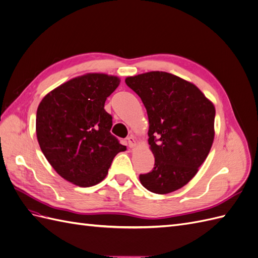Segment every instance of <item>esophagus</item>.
I'll use <instances>...</instances> for the list:
<instances>
[{
	"label": "esophagus",
	"mask_w": 258,
	"mask_h": 258,
	"mask_svg": "<svg viewBox=\"0 0 258 258\" xmlns=\"http://www.w3.org/2000/svg\"><path fill=\"white\" fill-rule=\"evenodd\" d=\"M127 141H128V145H129L130 148H134L137 145V140H136V138L134 136H130L127 139Z\"/></svg>",
	"instance_id": "1"
}]
</instances>
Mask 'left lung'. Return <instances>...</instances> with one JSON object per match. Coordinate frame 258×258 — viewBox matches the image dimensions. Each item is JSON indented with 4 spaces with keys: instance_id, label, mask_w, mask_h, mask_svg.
<instances>
[{
    "instance_id": "1",
    "label": "left lung",
    "mask_w": 258,
    "mask_h": 258,
    "mask_svg": "<svg viewBox=\"0 0 258 258\" xmlns=\"http://www.w3.org/2000/svg\"><path fill=\"white\" fill-rule=\"evenodd\" d=\"M148 116V144L154 169L140 174L147 190L165 195L182 188L197 174L214 140L215 107L190 82L167 72L127 77Z\"/></svg>"
}]
</instances>
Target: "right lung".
<instances>
[{
  "label": "right lung",
  "mask_w": 258,
  "mask_h": 258,
  "mask_svg": "<svg viewBox=\"0 0 258 258\" xmlns=\"http://www.w3.org/2000/svg\"><path fill=\"white\" fill-rule=\"evenodd\" d=\"M119 77L87 73L58 86L41 101L36 112V137L54 171L80 187L103 181L115 156L126 151L111 135L112 116L106 98Z\"/></svg>",
  "instance_id": "add662e5"
}]
</instances>
